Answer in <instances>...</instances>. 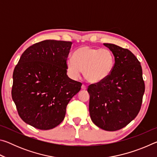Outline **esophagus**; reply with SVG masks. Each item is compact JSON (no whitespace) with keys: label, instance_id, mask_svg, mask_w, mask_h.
<instances>
[{"label":"esophagus","instance_id":"1","mask_svg":"<svg viewBox=\"0 0 157 157\" xmlns=\"http://www.w3.org/2000/svg\"><path fill=\"white\" fill-rule=\"evenodd\" d=\"M82 90H86V86H85L84 84H82Z\"/></svg>","mask_w":157,"mask_h":157}]
</instances>
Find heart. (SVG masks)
<instances>
[{
    "label": "heart",
    "mask_w": 157,
    "mask_h": 157,
    "mask_svg": "<svg viewBox=\"0 0 157 157\" xmlns=\"http://www.w3.org/2000/svg\"><path fill=\"white\" fill-rule=\"evenodd\" d=\"M113 53L107 48L83 46L78 48L73 58L66 62L67 71L72 78H78L83 71L84 78L91 83H99L107 79L114 66Z\"/></svg>",
    "instance_id": "b5f03b06"
}]
</instances>
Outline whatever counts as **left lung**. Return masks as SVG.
I'll list each match as a JSON object with an SVG mask.
<instances>
[{"instance_id":"obj_1","label":"left lung","mask_w":157,"mask_h":157,"mask_svg":"<svg viewBox=\"0 0 157 157\" xmlns=\"http://www.w3.org/2000/svg\"><path fill=\"white\" fill-rule=\"evenodd\" d=\"M104 45L112 52L115 63L105 80L89 86V113L95 125L113 132L127 126L139 113L145 83L140 63L130 50Z\"/></svg>"}]
</instances>
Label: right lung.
Returning <instances> with one entry per match:
<instances>
[{"mask_svg":"<svg viewBox=\"0 0 157 157\" xmlns=\"http://www.w3.org/2000/svg\"><path fill=\"white\" fill-rule=\"evenodd\" d=\"M72 42L45 40L33 44L20 57L13 72L12 97L22 120L48 130L62 123L66 106L82 83L66 75Z\"/></svg>","mask_w":157,"mask_h":157,"instance_id":"right-lung-1","label":"right lung"}]
</instances>
